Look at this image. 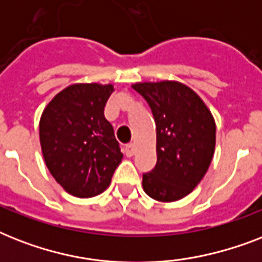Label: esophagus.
<instances>
[{
	"label": "esophagus",
	"instance_id": "1",
	"mask_svg": "<svg viewBox=\"0 0 262 262\" xmlns=\"http://www.w3.org/2000/svg\"><path fill=\"white\" fill-rule=\"evenodd\" d=\"M125 155L127 158H132V156L135 155V144H127L126 147H125Z\"/></svg>",
	"mask_w": 262,
	"mask_h": 262
}]
</instances>
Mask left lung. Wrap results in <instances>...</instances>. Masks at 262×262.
I'll list each match as a JSON object with an SVG mask.
<instances>
[{
	"instance_id": "1",
	"label": "left lung",
	"mask_w": 262,
	"mask_h": 262,
	"mask_svg": "<svg viewBox=\"0 0 262 262\" xmlns=\"http://www.w3.org/2000/svg\"><path fill=\"white\" fill-rule=\"evenodd\" d=\"M156 123V162L143 175L151 199L171 203L186 197L209 168L216 144V123L204 100L179 81L136 83Z\"/></svg>"
}]
</instances>
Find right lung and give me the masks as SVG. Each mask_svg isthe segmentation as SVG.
I'll use <instances>...</instances> for the list:
<instances>
[{
    "label": "right lung",
    "instance_id": "add662e5",
    "mask_svg": "<svg viewBox=\"0 0 262 262\" xmlns=\"http://www.w3.org/2000/svg\"><path fill=\"white\" fill-rule=\"evenodd\" d=\"M113 92V84H72L51 99L39 121L49 171L63 190L79 199L106 190L123 158L114 129L104 118Z\"/></svg>",
    "mask_w": 262,
    "mask_h": 262
}]
</instances>
